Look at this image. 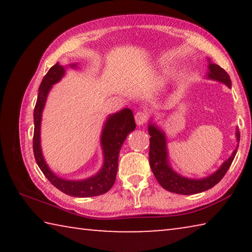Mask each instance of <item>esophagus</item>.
Listing matches in <instances>:
<instances>
[{
  "mask_svg": "<svg viewBox=\"0 0 252 252\" xmlns=\"http://www.w3.org/2000/svg\"><path fill=\"white\" fill-rule=\"evenodd\" d=\"M134 119H135L136 125H138V126H143L144 123H146V122L148 121L149 116H148V113L142 112V111H140V112H136Z\"/></svg>",
  "mask_w": 252,
  "mask_h": 252,
  "instance_id": "esophagus-1",
  "label": "esophagus"
}]
</instances>
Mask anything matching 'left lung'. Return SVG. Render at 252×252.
I'll use <instances>...</instances> for the list:
<instances>
[{"mask_svg":"<svg viewBox=\"0 0 252 252\" xmlns=\"http://www.w3.org/2000/svg\"><path fill=\"white\" fill-rule=\"evenodd\" d=\"M209 70H210V72L208 73V78L219 81V82H222L225 85H228L229 88H231L230 76L222 67H220L218 64H215V63H210L209 64ZM149 134L151 135L149 162H150L152 172L163 189L178 194L200 193L202 191H206L215 187L223 178L224 174L227 173L237 153V150H234L231 157L227 161H224L222 165L215 173H212L211 176L203 179H189L174 172L169 165L167 140H165L163 132L159 127L150 123L149 125ZM236 138L238 142L240 141V132L238 130L236 132Z\"/></svg>","mask_w":252,"mask_h":252,"instance_id":"obj_1","label":"left lung"}]
</instances>
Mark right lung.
Returning a JSON list of instances; mask_svg holds the SVG:
<instances>
[{
    "label": "right lung",
    "instance_id": "right-lung-1",
    "mask_svg": "<svg viewBox=\"0 0 252 252\" xmlns=\"http://www.w3.org/2000/svg\"><path fill=\"white\" fill-rule=\"evenodd\" d=\"M75 67L76 64H71ZM65 73L64 66L60 65L59 62L48 71L42 80L37 93V100L34 108V134H33V152L34 158L41 171L48 178L52 185L65 194L78 198L95 197L103 194L112 188L116 181L118 171V159L120 149L126 139L127 134L135 129L133 112L130 109H123L120 112L110 116L106 120L101 134V147L103 150L104 162L102 169L91 178L84 180L72 181L59 178L51 171L42 155L40 143V130L42 111L44 109L46 96L52 85L59 82Z\"/></svg>",
    "mask_w": 252,
    "mask_h": 252
}]
</instances>
